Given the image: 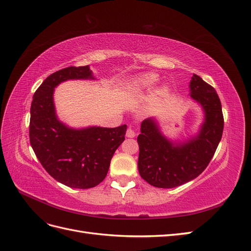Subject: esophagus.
Here are the masks:
<instances>
[{
  "mask_svg": "<svg viewBox=\"0 0 251 251\" xmlns=\"http://www.w3.org/2000/svg\"><path fill=\"white\" fill-rule=\"evenodd\" d=\"M126 135L127 138H134L136 136V133L134 132V130H132V128H127Z\"/></svg>",
  "mask_w": 251,
  "mask_h": 251,
  "instance_id": "obj_1",
  "label": "esophagus"
}]
</instances>
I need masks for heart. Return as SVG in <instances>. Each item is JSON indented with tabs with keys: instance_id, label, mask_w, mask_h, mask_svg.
<instances>
[{
	"instance_id": "1",
	"label": "heart",
	"mask_w": 251,
	"mask_h": 251,
	"mask_svg": "<svg viewBox=\"0 0 251 251\" xmlns=\"http://www.w3.org/2000/svg\"><path fill=\"white\" fill-rule=\"evenodd\" d=\"M159 80V75L153 72H149V73H143L137 77L136 79V82H137L138 87L142 88V89H148V88H151L153 86H155L156 83ZM170 92V87L169 86H162L160 89V93L162 95H166Z\"/></svg>"
}]
</instances>
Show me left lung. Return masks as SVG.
I'll use <instances>...</instances> for the list:
<instances>
[{
    "instance_id": "8db88e82",
    "label": "left lung",
    "mask_w": 251,
    "mask_h": 251,
    "mask_svg": "<svg viewBox=\"0 0 251 251\" xmlns=\"http://www.w3.org/2000/svg\"><path fill=\"white\" fill-rule=\"evenodd\" d=\"M189 97L199 104L203 121L197 133L173 140L162 133L156 117L144 119L138 135V171L149 184L173 188L197 178L206 169L222 138V105L215 89L194 74Z\"/></svg>"
}]
</instances>
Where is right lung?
<instances>
[{"label":"right lung","mask_w":251,"mask_h":251,"mask_svg":"<svg viewBox=\"0 0 251 251\" xmlns=\"http://www.w3.org/2000/svg\"><path fill=\"white\" fill-rule=\"evenodd\" d=\"M95 80L90 66L56 71L35 91L30 108L29 137L44 169L56 181L73 188H91L105 178L111 159L125 140L126 125L117 127H72L60 120L53 100L66 80Z\"/></svg>","instance_id":"right-lung-1"}]
</instances>
